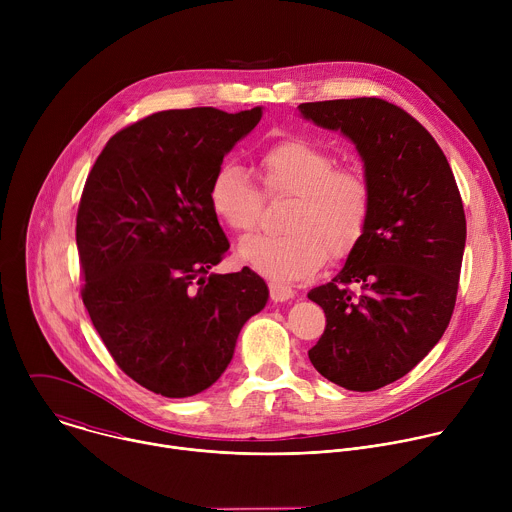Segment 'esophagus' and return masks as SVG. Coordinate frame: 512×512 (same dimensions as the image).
I'll return each mask as SVG.
<instances>
[{"mask_svg":"<svg viewBox=\"0 0 512 512\" xmlns=\"http://www.w3.org/2000/svg\"><path fill=\"white\" fill-rule=\"evenodd\" d=\"M269 296L273 302H287L296 296V291L291 289L289 285L285 283H279V281H271L269 283Z\"/></svg>","mask_w":512,"mask_h":512,"instance_id":"1","label":"esophagus"}]
</instances>
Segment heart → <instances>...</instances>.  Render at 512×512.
Wrapping results in <instances>:
<instances>
[{"label":"heart","mask_w":512,"mask_h":512,"mask_svg":"<svg viewBox=\"0 0 512 512\" xmlns=\"http://www.w3.org/2000/svg\"><path fill=\"white\" fill-rule=\"evenodd\" d=\"M330 152L304 137L271 143L259 156L267 194H291L285 233H255L239 243L249 267L283 281L316 273L328 259L348 255L364 237L373 210L371 184L356 168H334ZM214 216L233 231H251L263 196L245 168L233 160L216 166L208 184Z\"/></svg>","instance_id":"obj_1"}]
</instances>
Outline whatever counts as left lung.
<instances>
[{"instance_id": "left-lung-1", "label": "left lung", "mask_w": 512, "mask_h": 512, "mask_svg": "<svg viewBox=\"0 0 512 512\" xmlns=\"http://www.w3.org/2000/svg\"><path fill=\"white\" fill-rule=\"evenodd\" d=\"M298 109L356 145L373 190L364 237L308 294L326 314L308 356L328 381L375 391L405 377L450 324L466 245L462 196L440 145L401 107L358 97Z\"/></svg>"}]
</instances>
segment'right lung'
I'll return each instance as SVG.
<instances>
[{"label": "right lung", "mask_w": 512, "mask_h": 512, "mask_svg": "<svg viewBox=\"0 0 512 512\" xmlns=\"http://www.w3.org/2000/svg\"><path fill=\"white\" fill-rule=\"evenodd\" d=\"M261 107L174 109L115 133L79 204L83 304L117 367L141 387L182 399L225 373L265 281L243 267L210 273L229 241L208 184Z\"/></svg>", "instance_id": "add662e5"}]
</instances>
